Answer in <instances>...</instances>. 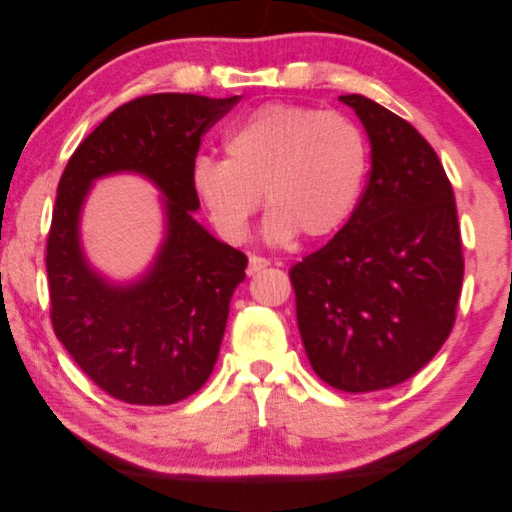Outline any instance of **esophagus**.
<instances>
[{"label": "esophagus", "mask_w": 512, "mask_h": 512, "mask_svg": "<svg viewBox=\"0 0 512 512\" xmlns=\"http://www.w3.org/2000/svg\"><path fill=\"white\" fill-rule=\"evenodd\" d=\"M269 267V260L262 258V256H250V265H247V275H254L262 269Z\"/></svg>", "instance_id": "34e87169"}]
</instances>
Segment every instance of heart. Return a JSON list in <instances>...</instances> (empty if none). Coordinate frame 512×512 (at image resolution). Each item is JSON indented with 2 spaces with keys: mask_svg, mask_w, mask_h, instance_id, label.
<instances>
[{
  "mask_svg": "<svg viewBox=\"0 0 512 512\" xmlns=\"http://www.w3.org/2000/svg\"><path fill=\"white\" fill-rule=\"evenodd\" d=\"M224 151L226 160H194L192 190L232 243L247 237L260 194L271 243L333 235L359 203L367 173V143L356 123L301 104L258 106L226 134Z\"/></svg>",
  "mask_w": 512,
  "mask_h": 512,
  "instance_id": "b5f03b06",
  "label": "heart"
}]
</instances>
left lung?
<instances>
[{"mask_svg":"<svg viewBox=\"0 0 512 512\" xmlns=\"http://www.w3.org/2000/svg\"><path fill=\"white\" fill-rule=\"evenodd\" d=\"M371 143L350 220L290 269L307 359L346 393L391 389L423 369L451 335L463 282L453 185L406 119L359 94Z\"/></svg>","mask_w":512,"mask_h":512,"instance_id":"8db88e82","label":"left lung"}]
</instances>
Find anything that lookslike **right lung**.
<instances>
[{
    "label": "right lung",
    "mask_w": 512,
    "mask_h": 512,
    "mask_svg": "<svg viewBox=\"0 0 512 512\" xmlns=\"http://www.w3.org/2000/svg\"><path fill=\"white\" fill-rule=\"evenodd\" d=\"M241 96L153 94L121 104L76 147L57 185L46 241L51 322L61 344L104 393L168 406L203 386L247 256L200 226L192 164L200 141ZM130 169L167 196V239L141 283L113 287L91 272L78 243L90 181Z\"/></svg>",
    "instance_id": "1"
}]
</instances>
